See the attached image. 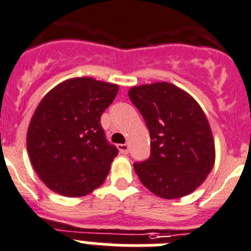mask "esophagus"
<instances>
[{
	"label": "esophagus",
	"instance_id": "34e87169",
	"mask_svg": "<svg viewBox=\"0 0 251 251\" xmlns=\"http://www.w3.org/2000/svg\"><path fill=\"white\" fill-rule=\"evenodd\" d=\"M117 149H119V151H120L121 153H124V155H126V153L128 152L127 144H120V145H117Z\"/></svg>",
	"mask_w": 251,
	"mask_h": 251
}]
</instances>
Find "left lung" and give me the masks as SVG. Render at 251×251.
<instances>
[{
	"label": "left lung",
	"mask_w": 251,
	"mask_h": 251,
	"mask_svg": "<svg viewBox=\"0 0 251 251\" xmlns=\"http://www.w3.org/2000/svg\"><path fill=\"white\" fill-rule=\"evenodd\" d=\"M128 98L144 117L151 137L150 157L134 164L140 181L162 199L191 194L215 162L213 132L200 105L169 82L131 87Z\"/></svg>",
	"instance_id": "8db88e82"
}]
</instances>
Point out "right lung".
I'll return each instance as SVG.
<instances>
[{
  "mask_svg": "<svg viewBox=\"0 0 251 251\" xmlns=\"http://www.w3.org/2000/svg\"><path fill=\"white\" fill-rule=\"evenodd\" d=\"M117 91L115 83L69 78L38 103L27 130V151L50 190L80 198L105 181L119 150L107 142L100 121Z\"/></svg>",
  "mask_w": 251,
  "mask_h": 251,
  "instance_id": "right-lung-1",
  "label": "right lung"
}]
</instances>
